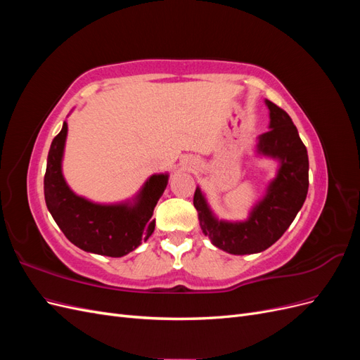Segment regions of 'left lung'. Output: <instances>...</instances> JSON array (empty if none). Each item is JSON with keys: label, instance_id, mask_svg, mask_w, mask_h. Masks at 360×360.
Masks as SVG:
<instances>
[{"label": "left lung", "instance_id": "obj_1", "mask_svg": "<svg viewBox=\"0 0 360 360\" xmlns=\"http://www.w3.org/2000/svg\"><path fill=\"white\" fill-rule=\"evenodd\" d=\"M269 108V132L257 138V156L278 160L276 176L263 198L255 202L245 221L219 219L200 186L193 195L200 226L210 242L233 255L263 252L287 231L307 200L309 186L308 151L290 115L264 101Z\"/></svg>", "mask_w": 360, "mask_h": 360}]
</instances>
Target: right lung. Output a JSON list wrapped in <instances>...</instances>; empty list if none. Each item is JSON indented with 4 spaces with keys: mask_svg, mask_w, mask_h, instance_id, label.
Masks as SVG:
<instances>
[{
    "mask_svg": "<svg viewBox=\"0 0 360 360\" xmlns=\"http://www.w3.org/2000/svg\"><path fill=\"white\" fill-rule=\"evenodd\" d=\"M68 122L53 138L43 189L53 221L69 240L85 252L123 257L132 252L155 231L153 210L168 184V172L150 176L134 198L101 204L75 193L63 176Z\"/></svg>",
    "mask_w": 360,
    "mask_h": 360,
    "instance_id": "add662e5",
    "label": "right lung"
}]
</instances>
